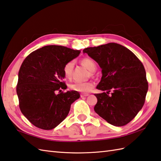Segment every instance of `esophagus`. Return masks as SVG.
Masks as SVG:
<instances>
[{
	"instance_id": "1",
	"label": "esophagus",
	"mask_w": 161,
	"mask_h": 161,
	"mask_svg": "<svg viewBox=\"0 0 161 161\" xmlns=\"http://www.w3.org/2000/svg\"><path fill=\"white\" fill-rule=\"evenodd\" d=\"M89 94H80V97L83 98V97H87V96H88Z\"/></svg>"
}]
</instances>
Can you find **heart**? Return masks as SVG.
<instances>
[{
  "label": "heart",
  "instance_id": "obj_1",
  "mask_svg": "<svg viewBox=\"0 0 161 161\" xmlns=\"http://www.w3.org/2000/svg\"><path fill=\"white\" fill-rule=\"evenodd\" d=\"M81 64L85 67L92 72H94L96 69V64L94 60L90 58H84L81 60ZM74 63L72 60L67 62L63 67V74L64 76L67 79H70L72 77L73 71H74ZM94 85L91 81L88 82H74V83L69 85L70 88L74 91H76L82 93H87L92 91L94 88Z\"/></svg>",
  "mask_w": 161,
  "mask_h": 161
}]
</instances>
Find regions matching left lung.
<instances>
[{"label":"left lung","mask_w":161,"mask_h":161,"mask_svg":"<svg viewBox=\"0 0 161 161\" xmlns=\"http://www.w3.org/2000/svg\"><path fill=\"white\" fill-rule=\"evenodd\" d=\"M102 69L95 94L96 114L114 126L125 125L142 106L148 90L145 67L136 56L124 46L110 42L83 49Z\"/></svg>","instance_id":"1"}]
</instances>
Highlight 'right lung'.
<instances>
[{"label": "right lung", "mask_w": 161, "mask_h": 161, "mask_svg": "<svg viewBox=\"0 0 161 161\" xmlns=\"http://www.w3.org/2000/svg\"><path fill=\"white\" fill-rule=\"evenodd\" d=\"M80 50L47 45L31 52L19 71L16 93L21 112L40 129L55 128L68 115L71 103L80 98L76 91L62 92L67 85L63 67Z\"/></svg>", "instance_id": "add662e5"}]
</instances>
